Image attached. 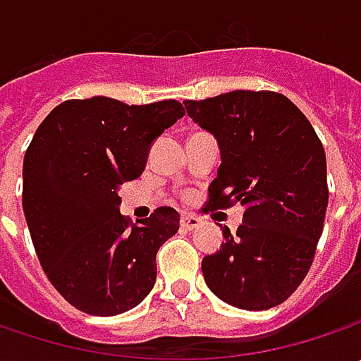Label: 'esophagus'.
<instances>
[{
    "mask_svg": "<svg viewBox=\"0 0 361 361\" xmlns=\"http://www.w3.org/2000/svg\"><path fill=\"white\" fill-rule=\"evenodd\" d=\"M180 225H183V229H187V231L199 229V227H201V219H199L197 215L185 213V215L180 216Z\"/></svg>",
    "mask_w": 361,
    "mask_h": 361,
    "instance_id": "obj_1",
    "label": "esophagus"
}]
</instances>
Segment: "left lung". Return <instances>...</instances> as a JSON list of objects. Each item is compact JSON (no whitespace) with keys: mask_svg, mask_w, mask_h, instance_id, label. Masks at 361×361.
Listing matches in <instances>:
<instances>
[{"mask_svg":"<svg viewBox=\"0 0 361 361\" xmlns=\"http://www.w3.org/2000/svg\"><path fill=\"white\" fill-rule=\"evenodd\" d=\"M215 136L221 166L209 207H245L237 235L202 257L204 283L233 307L261 312L289 298L312 267L327 209L326 152L303 112L277 92L185 100Z\"/></svg>","mask_w":361,"mask_h":361,"instance_id":"1","label":"left lung"}]
</instances>
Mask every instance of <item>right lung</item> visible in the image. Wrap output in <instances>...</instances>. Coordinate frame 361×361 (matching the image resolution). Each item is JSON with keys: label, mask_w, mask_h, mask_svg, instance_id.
Returning <instances> with one entry per match:
<instances>
[{"label": "right lung", "mask_w": 361, "mask_h": 361, "mask_svg": "<svg viewBox=\"0 0 361 361\" xmlns=\"http://www.w3.org/2000/svg\"><path fill=\"white\" fill-rule=\"evenodd\" d=\"M185 116L176 100L130 106L66 100L35 130L23 159V215L35 253L68 303L90 315L136 307L157 281V251L180 215L160 207L130 225L118 188L138 178L152 142Z\"/></svg>", "instance_id": "add662e5"}]
</instances>
